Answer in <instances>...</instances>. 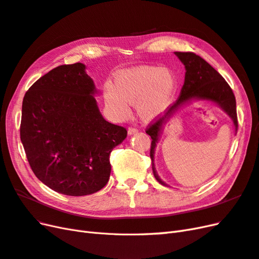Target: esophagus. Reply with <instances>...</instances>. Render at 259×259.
<instances>
[{
  "label": "esophagus",
  "instance_id": "1",
  "mask_svg": "<svg viewBox=\"0 0 259 259\" xmlns=\"http://www.w3.org/2000/svg\"><path fill=\"white\" fill-rule=\"evenodd\" d=\"M127 132H128V135H133V134H135V133H137L138 130L135 128V127H133V126H130Z\"/></svg>",
  "mask_w": 259,
  "mask_h": 259
}]
</instances>
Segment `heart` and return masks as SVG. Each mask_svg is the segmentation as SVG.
<instances>
[{
	"label": "heart",
	"instance_id": "b5f03b06",
	"mask_svg": "<svg viewBox=\"0 0 259 259\" xmlns=\"http://www.w3.org/2000/svg\"><path fill=\"white\" fill-rule=\"evenodd\" d=\"M175 91V79L166 69L140 66L121 72L114 84L105 86V99L115 115L124 117L131 105L144 120H152L170 104Z\"/></svg>",
	"mask_w": 259,
	"mask_h": 259
}]
</instances>
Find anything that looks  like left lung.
<instances>
[{
  "instance_id": "1",
  "label": "left lung",
  "mask_w": 259,
  "mask_h": 259,
  "mask_svg": "<svg viewBox=\"0 0 259 259\" xmlns=\"http://www.w3.org/2000/svg\"><path fill=\"white\" fill-rule=\"evenodd\" d=\"M175 55L183 62L186 69L185 82L182 91H180L179 97L174 105L168 108L166 113L163 116L155 117L154 122L149 124L146 131L147 134L150 135L152 139L150 158L152 161L153 175L155 179L163 186L167 185L162 182L158 174H156L154 167V150L156 143L159 140L160 133L163 130V125L168 121L169 117L174 114L179 107H182L187 101L191 99H204L213 101L231 117L236 133L238 131L236 97H234V94L229 84L208 62L200 57L199 55H195L191 52H175Z\"/></svg>"
}]
</instances>
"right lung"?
Instances as JSON below:
<instances>
[{
  "label": "right lung",
  "instance_id": "obj_1",
  "mask_svg": "<svg viewBox=\"0 0 259 259\" xmlns=\"http://www.w3.org/2000/svg\"><path fill=\"white\" fill-rule=\"evenodd\" d=\"M85 65L54 68L22 100L20 139L34 175L54 191L81 197L107 185L113 148L127 131L106 121Z\"/></svg>",
  "mask_w": 259,
  "mask_h": 259
}]
</instances>
